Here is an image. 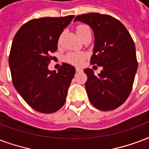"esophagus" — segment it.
<instances>
[{"label":"esophagus","mask_w":149,"mask_h":149,"mask_svg":"<svg viewBox=\"0 0 149 149\" xmlns=\"http://www.w3.org/2000/svg\"><path fill=\"white\" fill-rule=\"evenodd\" d=\"M83 70L81 69V68H79V67H77V68H76V72H82Z\"/></svg>","instance_id":"34e87169"}]
</instances>
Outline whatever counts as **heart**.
<instances>
[{
	"label": "heart",
	"mask_w": 149,
	"mask_h": 149,
	"mask_svg": "<svg viewBox=\"0 0 149 149\" xmlns=\"http://www.w3.org/2000/svg\"><path fill=\"white\" fill-rule=\"evenodd\" d=\"M76 30H77L78 36L81 39L87 34H91V30L87 25H79V26H77ZM84 59L85 54L81 53V52H71L65 56L66 62H68L70 64L76 65L81 64Z\"/></svg>",
	"instance_id": "b5f03b06"
}]
</instances>
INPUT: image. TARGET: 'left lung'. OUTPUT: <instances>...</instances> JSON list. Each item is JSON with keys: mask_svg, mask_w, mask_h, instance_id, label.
Wrapping results in <instances>:
<instances>
[{"mask_svg": "<svg viewBox=\"0 0 149 149\" xmlns=\"http://www.w3.org/2000/svg\"><path fill=\"white\" fill-rule=\"evenodd\" d=\"M76 21L92 28L95 40L91 65L103 68L98 76L89 68L84 70L88 98L97 109H116L129 97L138 70L134 40L127 28L109 15H79Z\"/></svg>", "mask_w": 149, "mask_h": 149, "instance_id": "1", "label": "left lung"}]
</instances>
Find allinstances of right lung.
Returning a JSON list of instances; mask_svg holds the SVG:
<instances>
[{"label": "right lung", "instance_id": "add662e5", "mask_svg": "<svg viewBox=\"0 0 149 149\" xmlns=\"http://www.w3.org/2000/svg\"><path fill=\"white\" fill-rule=\"evenodd\" d=\"M74 15L44 17L27 22L15 35L9 66L15 88L25 102L41 113H53L65 102L75 68L62 63L58 72L48 65L58 49L60 35Z\"/></svg>", "mask_w": 149, "mask_h": 149}]
</instances>
